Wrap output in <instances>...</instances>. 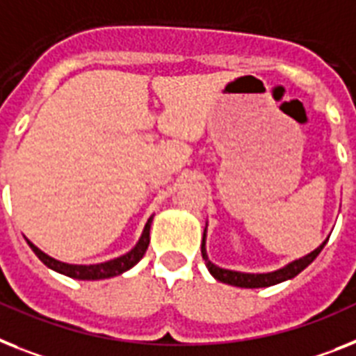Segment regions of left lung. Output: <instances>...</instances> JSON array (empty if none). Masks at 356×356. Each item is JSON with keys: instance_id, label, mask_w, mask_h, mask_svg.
I'll return each instance as SVG.
<instances>
[{"instance_id": "left-lung-1", "label": "left lung", "mask_w": 356, "mask_h": 356, "mask_svg": "<svg viewBox=\"0 0 356 356\" xmlns=\"http://www.w3.org/2000/svg\"><path fill=\"white\" fill-rule=\"evenodd\" d=\"M205 233H207V225L204 229V238H202V257L205 260V266L209 269V273L218 282H224V284H229V286L234 287H245V289H257V287H269V286H277L280 282L291 280L295 278L298 273H302L305 267L309 266L313 260L320 254V251L324 249V245L327 243L330 238H325L324 242L320 243L315 251L307 252L305 257L296 258L293 262L286 264L280 269H275V271L269 273H242V271H233V269H224V267L216 266L209 260L207 257V249H205Z\"/></svg>"}]
</instances>
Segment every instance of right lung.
I'll return each mask as SVG.
<instances>
[{
	"label": "right lung",
	"mask_w": 356,
	"mask_h": 356,
	"mask_svg": "<svg viewBox=\"0 0 356 356\" xmlns=\"http://www.w3.org/2000/svg\"><path fill=\"white\" fill-rule=\"evenodd\" d=\"M152 218H154V214H152L151 218L147 220L145 227L142 231V236L136 242V245L131 249L129 252L122 254L118 258H113V260H107V262H99V264H67L61 262V260H56V258L49 257L47 252L41 251L40 248H36L34 243L25 238L26 243L31 245V249L36 252V257L40 258L41 262L45 264L49 269L52 271L60 273V275H65L69 278H76V280H105V278H113L118 277L122 273L129 271L131 267L136 266L140 260L145 254L147 248H149V240H151V224Z\"/></svg>",
	"instance_id": "add662e5"
}]
</instances>
